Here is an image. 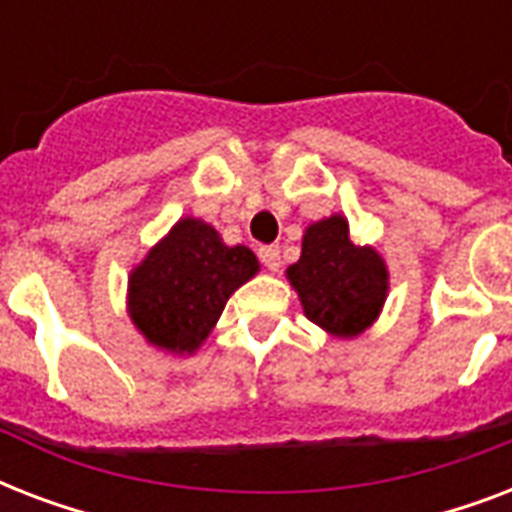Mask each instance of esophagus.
I'll list each match as a JSON object with an SVG mask.
<instances>
[{
  "mask_svg": "<svg viewBox=\"0 0 512 512\" xmlns=\"http://www.w3.org/2000/svg\"><path fill=\"white\" fill-rule=\"evenodd\" d=\"M260 260H263V265L271 273L279 271V265H281L279 247H273V244H268V247H260Z\"/></svg>",
  "mask_w": 512,
  "mask_h": 512,
  "instance_id": "esophagus-1",
  "label": "esophagus"
}]
</instances>
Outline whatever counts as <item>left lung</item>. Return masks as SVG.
Wrapping results in <instances>:
<instances>
[{"label":"left lung","instance_id":"obj_1","mask_svg":"<svg viewBox=\"0 0 512 512\" xmlns=\"http://www.w3.org/2000/svg\"><path fill=\"white\" fill-rule=\"evenodd\" d=\"M305 316L335 337L372 327L388 297V268L374 247L350 241L348 220L324 217L305 228L303 252L287 268Z\"/></svg>","mask_w":512,"mask_h":512}]
</instances>
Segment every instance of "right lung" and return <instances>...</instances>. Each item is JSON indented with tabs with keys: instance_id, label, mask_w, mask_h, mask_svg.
Here are the masks:
<instances>
[{
	"instance_id": "add662e5",
	"label": "right lung",
	"mask_w": 512,
	"mask_h": 512,
	"mask_svg": "<svg viewBox=\"0 0 512 512\" xmlns=\"http://www.w3.org/2000/svg\"><path fill=\"white\" fill-rule=\"evenodd\" d=\"M257 271L252 249L228 247L212 225L183 217L130 273L127 311L151 345L177 356L193 353L228 297Z\"/></svg>"
}]
</instances>
